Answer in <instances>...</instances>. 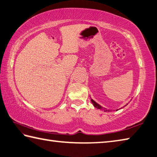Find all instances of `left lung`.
Here are the masks:
<instances>
[{"label": "left lung", "mask_w": 157, "mask_h": 157, "mask_svg": "<svg viewBox=\"0 0 157 157\" xmlns=\"http://www.w3.org/2000/svg\"><path fill=\"white\" fill-rule=\"evenodd\" d=\"M91 102H92V104H93V106H95V108H98V109L104 110V111H110V110H106V108H102V107L100 106V105H99L98 104H97L95 101H93V99H91Z\"/></svg>", "instance_id": "obj_1"}]
</instances>
